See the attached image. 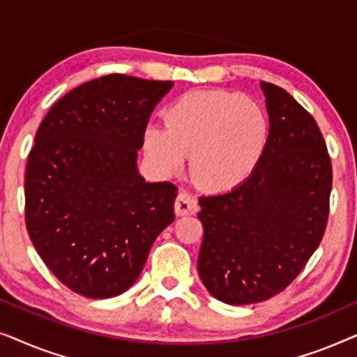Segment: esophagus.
<instances>
[{
    "mask_svg": "<svg viewBox=\"0 0 357 357\" xmlns=\"http://www.w3.org/2000/svg\"><path fill=\"white\" fill-rule=\"evenodd\" d=\"M174 209L177 216H188V214H195L198 211V203L192 195H188L187 192H182L178 193L177 199H175Z\"/></svg>",
    "mask_w": 357,
    "mask_h": 357,
    "instance_id": "esophagus-1",
    "label": "esophagus"
}]
</instances>
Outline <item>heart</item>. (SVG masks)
<instances>
[{
  "label": "heart",
  "mask_w": 357,
  "mask_h": 357,
  "mask_svg": "<svg viewBox=\"0 0 357 357\" xmlns=\"http://www.w3.org/2000/svg\"><path fill=\"white\" fill-rule=\"evenodd\" d=\"M266 114L236 92L199 91L169 107L165 125L149 123L146 154L160 172L178 174L192 155L197 183L214 192L241 185L260 160L268 141Z\"/></svg>",
  "instance_id": "b5f03b06"
}]
</instances>
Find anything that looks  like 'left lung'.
Returning a JSON list of instances; mask_svg holds the SVG:
<instances>
[{
	"label": "left lung",
	"mask_w": 357,
	"mask_h": 357,
	"mask_svg": "<svg viewBox=\"0 0 357 357\" xmlns=\"http://www.w3.org/2000/svg\"><path fill=\"white\" fill-rule=\"evenodd\" d=\"M260 87L270 121L260 160L241 185L198 199L199 280L229 305L284 289L317 250L328 219L331 162L314 116L281 87Z\"/></svg>",
	"instance_id": "left-lung-1"
}]
</instances>
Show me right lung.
Listing matches in <instances>:
<instances>
[{
    "label": "right lung",
    "instance_id": "1",
    "mask_svg": "<svg viewBox=\"0 0 357 357\" xmlns=\"http://www.w3.org/2000/svg\"><path fill=\"white\" fill-rule=\"evenodd\" d=\"M172 81L109 75L61 97L38 126L26 170V226L43 263L91 299L128 291L174 222L177 188L146 182L138 151Z\"/></svg>",
    "mask_w": 357,
    "mask_h": 357
}]
</instances>
